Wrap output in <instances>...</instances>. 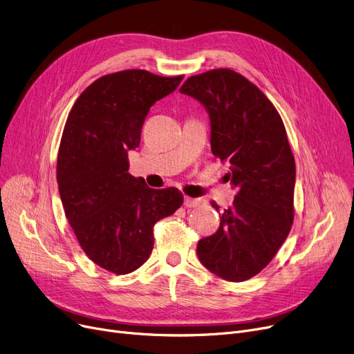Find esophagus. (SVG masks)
<instances>
[{"instance_id":"1","label":"esophagus","mask_w":354,"mask_h":354,"mask_svg":"<svg viewBox=\"0 0 354 354\" xmlns=\"http://www.w3.org/2000/svg\"><path fill=\"white\" fill-rule=\"evenodd\" d=\"M203 203H205V199L202 198H189V196L183 198V205L187 208H198V207H202Z\"/></svg>"}]
</instances>
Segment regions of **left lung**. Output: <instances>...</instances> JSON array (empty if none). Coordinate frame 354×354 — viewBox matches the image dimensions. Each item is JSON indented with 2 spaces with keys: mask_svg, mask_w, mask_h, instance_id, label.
Segmentation results:
<instances>
[{
  "mask_svg": "<svg viewBox=\"0 0 354 354\" xmlns=\"http://www.w3.org/2000/svg\"><path fill=\"white\" fill-rule=\"evenodd\" d=\"M179 91L205 107L212 153L230 162L236 191L218 231L198 243V258L222 280H250L271 263L294 218L295 163L284 123L264 93L230 68L189 77Z\"/></svg>",
  "mask_w": 354,
  "mask_h": 354,
  "instance_id": "obj_1",
  "label": "left lung"
}]
</instances>
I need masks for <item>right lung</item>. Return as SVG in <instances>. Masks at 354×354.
Wrapping results in <instances>:
<instances>
[{"label":"right lung","instance_id":"1","mask_svg":"<svg viewBox=\"0 0 354 354\" xmlns=\"http://www.w3.org/2000/svg\"><path fill=\"white\" fill-rule=\"evenodd\" d=\"M182 79L146 70L107 74L82 93L67 118L57 158L62 203L82 250L107 271L143 266L153 250V225L183 202L176 188L152 189L130 175L127 158L149 110Z\"/></svg>","mask_w":354,"mask_h":354}]
</instances>
